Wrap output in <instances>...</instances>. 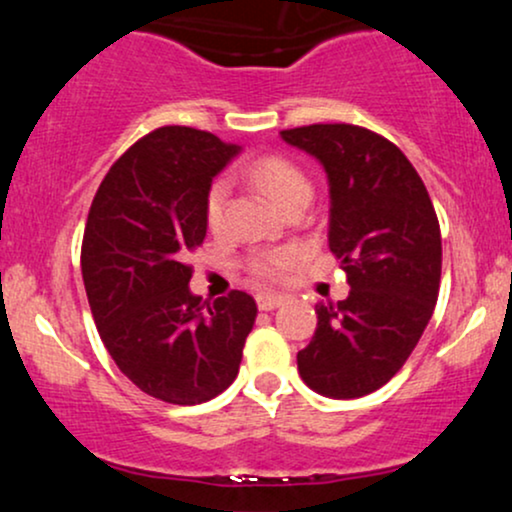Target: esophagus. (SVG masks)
Listing matches in <instances>:
<instances>
[{"label":"esophagus","mask_w":512,"mask_h":512,"mask_svg":"<svg viewBox=\"0 0 512 512\" xmlns=\"http://www.w3.org/2000/svg\"><path fill=\"white\" fill-rule=\"evenodd\" d=\"M281 303H284V298L276 296V293H260V296H257V308L260 310H274L279 308Z\"/></svg>","instance_id":"34e87169"}]
</instances>
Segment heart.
<instances>
[{"instance_id":"1","label":"heart","mask_w":512,"mask_h":512,"mask_svg":"<svg viewBox=\"0 0 512 512\" xmlns=\"http://www.w3.org/2000/svg\"><path fill=\"white\" fill-rule=\"evenodd\" d=\"M248 180L257 190L262 192L269 202L276 204L279 209H286L293 202H308L313 195V185H310L308 175L303 173L296 163L284 156H262L252 161L245 170ZM223 207H226V185L214 182L207 192V202H204V216H207L209 228H219L223 221ZM298 260V252L293 248L257 252L248 260L250 272L260 279H276L291 269V264Z\"/></svg>"}]
</instances>
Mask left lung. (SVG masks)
I'll return each mask as SVG.
<instances>
[{"mask_svg":"<svg viewBox=\"0 0 512 512\" xmlns=\"http://www.w3.org/2000/svg\"><path fill=\"white\" fill-rule=\"evenodd\" d=\"M330 180V250L344 301L317 303V330L298 351L305 385L334 399L383 387L419 344L440 289V223L424 180L383 134L334 122L281 132Z\"/></svg>","mask_w":512,"mask_h":512,"instance_id":"1","label":"left lung"}]
</instances>
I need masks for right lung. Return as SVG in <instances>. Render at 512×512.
Segmentation results:
<instances>
[{"label": "right lung", "instance_id": "add662e5", "mask_svg": "<svg viewBox=\"0 0 512 512\" xmlns=\"http://www.w3.org/2000/svg\"><path fill=\"white\" fill-rule=\"evenodd\" d=\"M236 154L204 129L158 127L117 158L88 211L81 274L98 334L117 368L168 404L221 395L255 325L250 293L202 303L187 289L211 178Z\"/></svg>", "mask_w": 512, "mask_h": 512}]
</instances>
